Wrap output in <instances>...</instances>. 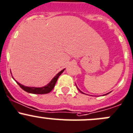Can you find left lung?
Masks as SVG:
<instances>
[{
  "label": "left lung",
  "instance_id": "8db88e82",
  "mask_svg": "<svg viewBox=\"0 0 133 133\" xmlns=\"http://www.w3.org/2000/svg\"><path fill=\"white\" fill-rule=\"evenodd\" d=\"M78 90H79V91H81V93H82V91H81V90H79V89H78ZM82 94H83V93H82Z\"/></svg>",
  "mask_w": 133,
  "mask_h": 133
}]
</instances>
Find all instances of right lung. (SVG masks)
I'll return each mask as SVG.
<instances>
[{"mask_svg": "<svg viewBox=\"0 0 133 133\" xmlns=\"http://www.w3.org/2000/svg\"><path fill=\"white\" fill-rule=\"evenodd\" d=\"M64 69L62 70L61 71L59 72L55 77L52 79V81L49 82L47 85H46L45 86H43L42 88H34V87H28V86H24L23 85L21 84L20 83L17 82V83L19 84V86L23 89V90H24L25 91L28 93H31V94H48L49 93L52 89L54 88L55 86V84H56V81H57L58 78L59 76L63 73V71H64Z\"/></svg>", "mask_w": 133, "mask_h": 133, "instance_id": "right-lung-1", "label": "right lung"}]
</instances>
